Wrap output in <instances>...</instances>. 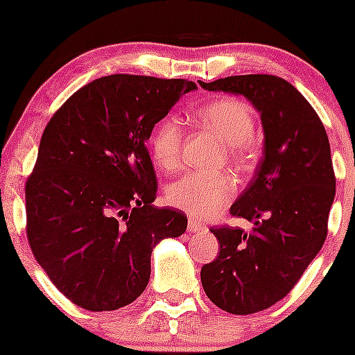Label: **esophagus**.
<instances>
[{"label":"esophagus","instance_id":"34e87169","mask_svg":"<svg viewBox=\"0 0 355 355\" xmlns=\"http://www.w3.org/2000/svg\"><path fill=\"white\" fill-rule=\"evenodd\" d=\"M204 228H206V225L204 223H200V221H198V220H189L187 221V232L189 234H196V232H202Z\"/></svg>","mask_w":355,"mask_h":355}]
</instances>
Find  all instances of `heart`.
<instances>
[{"label": "heart", "instance_id": "heart-1", "mask_svg": "<svg viewBox=\"0 0 355 355\" xmlns=\"http://www.w3.org/2000/svg\"><path fill=\"white\" fill-rule=\"evenodd\" d=\"M204 127L228 146V156L235 163L250 157V141L256 120L249 105L239 99H220L204 106L198 113ZM182 127L175 118H164L151 137V151L157 166L175 171L182 161ZM235 194V180L228 173H187L168 187L166 199L171 206L194 218L220 213Z\"/></svg>", "mask_w": 355, "mask_h": 355}]
</instances>
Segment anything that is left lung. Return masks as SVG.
<instances>
[{
    "label": "left lung",
    "instance_id": "obj_1",
    "mask_svg": "<svg viewBox=\"0 0 355 355\" xmlns=\"http://www.w3.org/2000/svg\"><path fill=\"white\" fill-rule=\"evenodd\" d=\"M199 84L244 96L261 114L263 157L230 207L252 230L213 228L220 254L200 270L211 302L252 314L284 299L324 244L335 199L330 141L313 106L284 78L235 75Z\"/></svg>",
    "mask_w": 355,
    "mask_h": 355
}]
</instances>
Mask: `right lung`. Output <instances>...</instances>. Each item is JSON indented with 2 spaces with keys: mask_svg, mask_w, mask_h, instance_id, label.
<instances>
[{
  "mask_svg": "<svg viewBox=\"0 0 355 355\" xmlns=\"http://www.w3.org/2000/svg\"><path fill=\"white\" fill-rule=\"evenodd\" d=\"M198 85L182 78L108 75L78 89L46 125L25 185L27 239L56 288L87 311L134 302L151 252L180 237L187 216L156 207L146 142Z\"/></svg>",
  "mask_w": 355,
  "mask_h": 355,
  "instance_id": "right-lung-1",
  "label": "right lung"
}]
</instances>
